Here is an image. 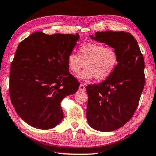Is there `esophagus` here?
Segmentation results:
<instances>
[{
	"instance_id": "1",
	"label": "esophagus",
	"mask_w": 156,
	"mask_h": 156,
	"mask_svg": "<svg viewBox=\"0 0 156 156\" xmlns=\"http://www.w3.org/2000/svg\"><path fill=\"white\" fill-rule=\"evenodd\" d=\"M79 89L80 90V91H86V87H85V85H84V83H80V84Z\"/></svg>"
}]
</instances>
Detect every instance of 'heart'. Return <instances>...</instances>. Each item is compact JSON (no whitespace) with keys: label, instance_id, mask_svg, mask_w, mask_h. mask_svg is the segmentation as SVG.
<instances>
[{"label":"heart","instance_id":"b5f03b06","mask_svg":"<svg viewBox=\"0 0 156 156\" xmlns=\"http://www.w3.org/2000/svg\"><path fill=\"white\" fill-rule=\"evenodd\" d=\"M79 55L71 53L67 57V67L73 73L77 74L85 66L86 69L78 75L82 80H105L115 70L119 56L115 49L105 47L95 42L84 43L78 48Z\"/></svg>","mask_w":156,"mask_h":156}]
</instances>
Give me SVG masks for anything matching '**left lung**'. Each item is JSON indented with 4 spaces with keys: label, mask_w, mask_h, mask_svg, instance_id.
Instances as JSON below:
<instances>
[{
    "label": "left lung",
    "mask_w": 156,
    "mask_h": 156,
    "mask_svg": "<svg viewBox=\"0 0 156 156\" xmlns=\"http://www.w3.org/2000/svg\"><path fill=\"white\" fill-rule=\"evenodd\" d=\"M92 40L108 44L119 56L111 76L99 84L86 86V118L91 128L112 132L132 118L144 86V62L137 41L123 31L97 32Z\"/></svg>",
    "instance_id": "obj_1"
}]
</instances>
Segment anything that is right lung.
<instances>
[{"instance_id":"obj_1","label":"right lung","mask_w":156,"mask_h":156,"mask_svg":"<svg viewBox=\"0 0 156 156\" xmlns=\"http://www.w3.org/2000/svg\"><path fill=\"white\" fill-rule=\"evenodd\" d=\"M79 35L35 32L19 44L9 76V94L21 119L31 126L49 129L63 119L62 100L80 83L69 73L67 57Z\"/></svg>"}]
</instances>
